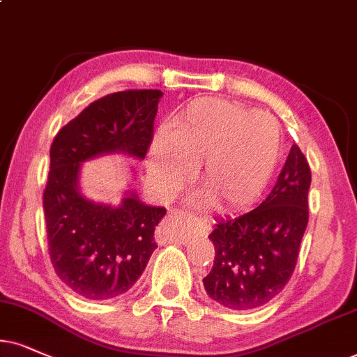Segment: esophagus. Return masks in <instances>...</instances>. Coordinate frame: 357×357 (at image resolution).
Returning <instances> with one entry per match:
<instances>
[{
  "instance_id": "34e87169",
  "label": "esophagus",
  "mask_w": 357,
  "mask_h": 357,
  "mask_svg": "<svg viewBox=\"0 0 357 357\" xmlns=\"http://www.w3.org/2000/svg\"><path fill=\"white\" fill-rule=\"evenodd\" d=\"M184 212L176 211L166 218L163 222L160 224V227L156 229V241L160 243H171V242H188L194 234L197 236H206L209 232V224L207 219H196L199 220L192 229H188L183 222Z\"/></svg>"
}]
</instances>
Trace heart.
Instances as JSON below:
<instances>
[{"label": "heart", "mask_w": 357, "mask_h": 357, "mask_svg": "<svg viewBox=\"0 0 357 357\" xmlns=\"http://www.w3.org/2000/svg\"><path fill=\"white\" fill-rule=\"evenodd\" d=\"M282 126L272 114L238 102L197 98L181 112L171 133L153 139L148 174L161 196L186 186L192 165L220 211L245 209L260 199L282 158Z\"/></svg>", "instance_id": "heart-1"}]
</instances>
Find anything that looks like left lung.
Masks as SVG:
<instances>
[{
	"mask_svg": "<svg viewBox=\"0 0 357 357\" xmlns=\"http://www.w3.org/2000/svg\"><path fill=\"white\" fill-rule=\"evenodd\" d=\"M311 169L293 145L272 192L259 207L220 219L209 234L214 265L202 280L207 295L229 310L268 303L290 280L308 224Z\"/></svg>",
	"mask_w": 357,
	"mask_h": 357,
	"instance_id": "obj_1",
	"label": "left lung"
}]
</instances>
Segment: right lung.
Listing matches in <instances>:
<instances>
[{"mask_svg": "<svg viewBox=\"0 0 357 357\" xmlns=\"http://www.w3.org/2000/svg\"><path fill=\"white\" fill-rule=\"evenodd\" d=\"M163 93L130 89L92 102L59 130L43 194L49 255L57 277L89 300H110L133 287L156 249L163 207L137 194L120 207L96 204L79 192L80 163L102 153L125 151L143 160L155 133Z\"/></svg>", "mask_w": 357, "mask_h": 357, "instance_id": "right-lung-1", "label": "right lung"}]
</instances>
